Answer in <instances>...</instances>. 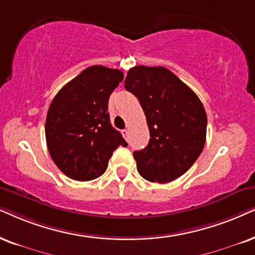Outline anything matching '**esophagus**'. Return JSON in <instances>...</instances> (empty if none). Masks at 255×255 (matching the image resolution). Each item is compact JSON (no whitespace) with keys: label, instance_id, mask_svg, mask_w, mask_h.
<instances>
[{"label":"esophagus","instance_id":"1","mask_svg":"<svg viewBox=\"0 0 255 255\" xmlns=\"http://www.w3.org/2000/svg\"><path fill=\"white\" fill-rule=\"evenodd\" d=\"M128 134H129V131H128V129L122 130V135H124V137L126 138V140H128Z\"/></svg>","mask_w":255,"mask_h":255}]
</instances>
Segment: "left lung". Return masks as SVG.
I'll list each match as a JSON object with an SVG mask.
<instances>
[{
  "label": "left lung",
  "instance_id": "left-lung-1",
  "mask_svg": "<svg viewBox=\"0 0 255 255\" xmlns=\"http://www.w3.org/2000/svg\"><path fill=\"white\" fill-rule=\"evenodd\" d=\"M125 88L140 101L150 134L147 147L133 153L138 174L159 183L180 178L206 142L207 115L200 99L165 67L130 68Z\"/></svg>",
  "mask_w": 255,
  "mask_h": 255
}]
</instances>
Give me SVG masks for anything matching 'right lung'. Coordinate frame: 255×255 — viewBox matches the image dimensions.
Returning <instances> with one entry per match:
<instances>
[{"label": "right lung", "instance_id": "obj_1", "mask_svg": "<svg viewBox=\"0 0 255 255\" xmlns=\"http://www.w3.org/2000/svg\"><path fill=\"white\" fill-rule=\"evenodd\" d=\"M124 73L92 66L69 81L51 101L46 140L55 165L76 181L94 180L106 172L113 151L127 146L109 120V96Z\"/></svg>", "mask_w": 255, "mask_h": 255}]
</instances>
